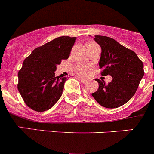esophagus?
<instances>
[{"label":"esophagus","instance_id":"34e87169","mask_svg":"<svg viewBox=\"0 0 154 154\" xmlns=\"http://www.w3.org/2000/svg\"><path fill=\"white\" fill-rule=\"evenodd\" d=\"M78 80H80V81H81L83 84H85V83H87V80H85V79H84V78H80V77H78Z\"/></svg>","mask_w":154,"mask_h":154}]
</instances>
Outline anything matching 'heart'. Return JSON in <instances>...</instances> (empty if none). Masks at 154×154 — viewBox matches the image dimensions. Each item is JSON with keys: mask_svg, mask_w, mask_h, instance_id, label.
<instances>
[{"mask_svg": "<svg viewBox=\"0 0 154 154\" xmlns=\"http://www.w3.org/2000/svg\"><path fill=\"white\" fill-rule=\"evenodd\" d=\"M86 45H87V50L91 49V48H93V47L98 46V45H97V44H96L94 42H88ZM89 70H90V67L87 65H78V66H77L75 68L76 72L81 76L87 75L89 73Z\"/></svg>", "mask_w": 154, "mask_h": 154, "instance_id": "obj_1", "label": "heart"}]
</instances>
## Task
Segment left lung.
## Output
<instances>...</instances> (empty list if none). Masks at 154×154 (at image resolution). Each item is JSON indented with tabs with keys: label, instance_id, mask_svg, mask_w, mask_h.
<instances>
[{
	"label": "left lung",
	"instance_id": "8db88e82",
	"mask_svg": "<svg viewBox=\"0 0 154 154\" xmlns=\"http://www.w3.org/2000/svg\"><path fill=\"white\" fill-rule=\"evenodd\" d=\"M94 40L102 49L99 63L103 69L102 75H110L112 80L106 84L104 80L97 79L99 89L92 96L99 104L108 109L123 106L135 94L143 78V62L135 52L110 37L95 35Z\"/></svg>",
	"mask_w": 154,
	"mask_h": 154
}]
</instances>
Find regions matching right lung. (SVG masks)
<instances>
[{"mask_svg":"<svg viewBox=\"0 0 154 154\" xmlns=\"http://www.w3.org/2000/svg\"><path fill=\"white\" fill-rule=\"evenodd\" d=\"M76 37L61 36L38 47L24 60L18 73V90L28 107L50 109L62 95L66 77H55L57 64L67 59Z\"/></svg>","mask_w":154,"mask_h":154,"instance_id":"obj_1","label":"right lung"}]
</instances>
